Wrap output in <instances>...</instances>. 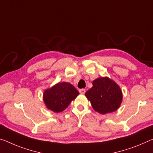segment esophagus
<instances>
[{
  "mask_svg": "<svg viewBox=\"0 0 153 153\" xmlns=\"http://www.w3.org/2000/svg\"><path fill=\"white\" fill-rule=\"evenodd\" d=\"M79 92L83 94L85 93V89H81V90H79Z\"/></svg>",
  "mask_w": 153,
  "mask_h": 153,
  "instance_id": "34e87169",
  "label": "esophagus"
}]
</instances>
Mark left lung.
I'll list each match as a JSON object with an SVG mask.
<instances>
[{"label": "left lung", "instance_id": "obj_1", "mask_svg": "<svg viewBox=\"0 0 153 153\" xmlns=\"http://www.w3.org/2000/svg\"><path fill=\"white\" fill-rule=\"evenodd\" d=\"M92 85L85 96L93 109L101 114L116 111L123 101V93L118 85L108 77L96 79Z\"/></svg>", "mask_w": 153, "mask_h": 153}]
</instances>
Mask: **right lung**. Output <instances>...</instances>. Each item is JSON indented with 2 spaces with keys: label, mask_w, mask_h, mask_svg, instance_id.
Here are the masks:
<instances>
[{
  "label": "right lung",
  "mask_w": 153,
  "mask_h": 153,
  "mask_svg": "<svg viewBox=\"0 0 153 153\" xmlns=\"http://www.w3.org/2000/svg\"><path fill=\"white\" fill-rule=\"evenodd\" d=\"M79 94L78 90L72 84L62 82L44 91L43 99L48 109L59 113L66 109Z\"/></svg>",
  "instance_id": "1"
}]
</instances>
